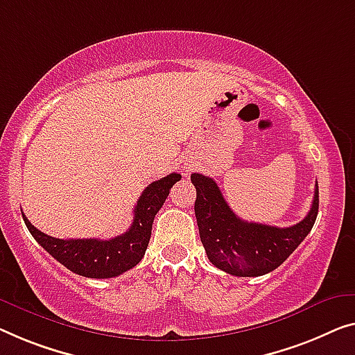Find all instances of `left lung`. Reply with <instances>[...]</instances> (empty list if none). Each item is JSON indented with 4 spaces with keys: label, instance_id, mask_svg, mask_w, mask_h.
<instances>
[{
    "label": "left lung",
    "instance_id": "obj_1",
    "mask_svg": "<svg viewBox=\"0 0 355 355\" xmlns=\"http://www.w3.org/2000/svg\"><path fill=\"white\" fill-rule=\"evenodd\" d=\"M196 187L194 214L200 242L209 260L237 277H258L274 271L295 252L313 230L319 211V187L313 205L300 223L277 228L241 220L230 209L214 178L191 173Z\"/></svg>",
    "mask_w": 355,
    "mask_h": 355
}]
</instances>
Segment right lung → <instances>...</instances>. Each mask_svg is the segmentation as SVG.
I'll use <instances>...</instances> for the list:
<instances>
[{
	"label": "right lung",
	"instance_id": "1",
	"mask_svg": "<svg viewBox=\"0 0 355 355\" xmlns=\"http://www.w3.org/2000/svg\"><path fill=\"white\" fill-rule=\"evenodd\" d=\"M180 178L182 175L173 172L148 184L137 200L130 228L110 241L57 239L36 230L24 214L22 216L36 242L67 269L91 279L116 277L141 261L150 242L155 216Z\"/></svg>",
	"mask_w": 355,
	"mask_h": 355
}]
</instances>
